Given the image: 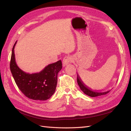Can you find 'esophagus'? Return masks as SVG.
<instances>
[{
	"mask_svg": "<svg viewBox=\"0 0 131 131\" xmlns=\"http://www.w3.org/2000/svg\"><path fill=\"white\" fill-rule=\"evenodd\" d=\"M72 62V57L69 56H67L63 58L62 61V64L63 66H65L66 65H68L69 63Z\"/></svg>",
	"mask_w": 131,
	"mask_h": 131,
	"instance_id": "esophagus-1",
	"label": "esophagus"
}]
</instances>
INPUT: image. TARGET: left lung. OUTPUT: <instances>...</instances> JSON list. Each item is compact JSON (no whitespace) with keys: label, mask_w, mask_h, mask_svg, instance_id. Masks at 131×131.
<instances>
[{"label":"left lung","mask_w":131,"mask_h":131,"mask_svg":"<svg viewBox=\"0 0 131 131\" xmlns=\"http://www.w3.org/2000/svg\"><path fill=\"white\" fill-rule=\"evenodd\" d=\"M77 82H78V84L80 88L81 89V90L83 92H84L86 95L92 97L105 95V94L108 93L110 92V91H108L107 92H97L96 91H92L91 90L89 89L88 87H86L84 84H83V83L82 82L81 79H80V78L78 75H77Z\"/></svg>","instance_id":"obj_1"}]
</instances>
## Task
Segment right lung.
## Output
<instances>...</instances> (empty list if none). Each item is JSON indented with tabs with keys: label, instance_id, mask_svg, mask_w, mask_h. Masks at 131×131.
I'll return each mask as SVG.
<instances>
[{
	"label": "right lung",
	"instance_id": "1",
	"mask_svg": "<svg viewBox=\"0 0 131 131\" xmlns=\"http://www.w3.org/2000/svg\"><path fill=\"white\" fill-rule=\"evenodd\" d=\"M12 48L10 70L17 85L27 98L44 101L54 93L57 83V74L62 69L61 60L49 64L40 73L30 74L19 69L16 63L14 48Z\"/></svg>",
	"mask_w": 131,
	"mask_h": 131
}]
</instances>
